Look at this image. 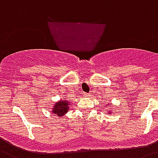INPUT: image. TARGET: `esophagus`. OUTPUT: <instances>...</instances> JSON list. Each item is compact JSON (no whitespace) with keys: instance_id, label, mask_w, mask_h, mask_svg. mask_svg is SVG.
<instances>
[{"instance_id":"34e87169","label":"esophagus","mask_w":158,"mask_h":158,"mask_svg":"<svg viewBox=\"0 0 158 158\" xmlns=\"http://www.w3.org/2000/svg\"><path fill=\"white\" fill-rule=\"evenodd\" d=\"M83 95H84V96H89V95H90V94H88V93H86V92H83Z\"/></svg>"}]
</instances>
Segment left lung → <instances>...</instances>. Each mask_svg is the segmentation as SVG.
<instances>
[{
	"instance_id": "1",
	"label": "left lung",
	"mask_w": 158,
	"mask_h": 158,
	"mask_svg": "<svg viewBox=\"0 0 158 158\" xmlns=\"http://www.w3.org/2000/svg\"><path fill=\"white\" fill-rule=\"evenodd\" d=\"M109 114H111V112H110V113H109Z\"/></svg>"
}]
</instances>
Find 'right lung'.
Wrapping results in <instances>:
<instances>
[{
	"instance_id": "add662e5",
	"label": "right lung",
	"mask_w": 158,
	"mask_h": 158,
	"mask_svg": "<svg viewBox=\"0 0 158 158\" xmlns=\"http://www.w3.org/2000/svg\"><path fill=\"white\" fill-rule=\"evenodd\" d=\"M71 104H69V102L65 101H59L55 103V105L52 109V113L57 114L59 116H63L67 113L69 110V107Z\"/></svg>"
}]
</instances>
